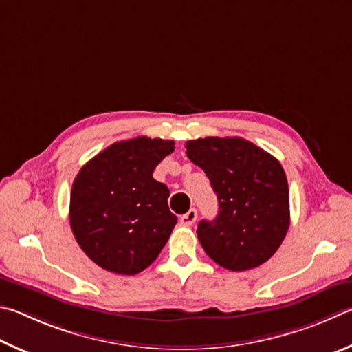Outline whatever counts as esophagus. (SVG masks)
I'll return each instance as SVG.
<instances>
[{"label":"esophagus","instance_id":"esophagus-1","mask_svg":"<svg viewBox=\"0 0 352 352\" xmlns=\"http://www.w3.org/2000/svg\"><path fill=\"white\" fill-rule=\"evenodd\" d=\"M196 218H198V212H196V208H190L186 214H182L179 221L182 226H193Z\"/></svg>","mask_w":352,"mask_h":352}]
</instances>
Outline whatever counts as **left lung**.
<instances>
[{
  "label": "left lung",
  "instance_id": "1",
  "mask_svg": "<svg viewBox=\"0 0 352 352\" xmlns=\"http://www.w3.org/2000/svg\"><path fill=\"white\" fill-rule=\"evenodd\" d=\"M187 156L218 196V217L202 219L198 238L221 267L261 266L285 239L291 212L286 173L272 154L241 138L188 140Z\"/></svg>",
  "mask_w": 352,
  "mask_h": 352
}]
</instances>
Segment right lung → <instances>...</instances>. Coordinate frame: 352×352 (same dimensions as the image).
Here are the masks:
<instances>
[{
	"mask_svg": "<svg viewBox=\"0 0 352 352\" xmlns=\"http://www.w3.org/2000/svg\"><path fill=\"white\" fill-rule=\"evenodd\" d=\"M175 142L140 138L116 142L86 162L72 184L69 223L97 266L134 275L156 260L177 218L170 190L153 177Z\"/></svg>",
	"mask_w": 352,
	"mask_h": 352,
	"instance_id": "obj_1",
	"label": "right lung"
}]
</instances>
